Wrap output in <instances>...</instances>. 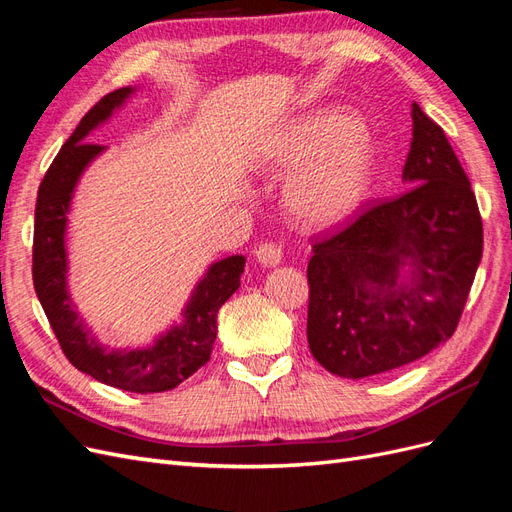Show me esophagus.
<instances>
[{
  "mask_svg": "<svg viewBox=\"0 0 512 512\" xmlns=\"http://www.w3.org/2000/svg\"><path fill=\"white\" fill-rule=\"evenodd\" d=\"M256 260L262 267H277L282 262V247L275 243H260L256 247Z\"/></svg>",
  "mask_w": 512,
  "mask_h": 512,
  "instance_id": "esophagus-1",
  "label": "esophagus"
}]
</instances>
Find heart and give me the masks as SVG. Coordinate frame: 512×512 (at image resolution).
<instances>
[{
  "mask_svg": "<svg viewBox=\"0 0 512 512\" xmlns=\"http://www.w3.org/2000/svg\"><path fill=\"white\" fill-rule=\"evenodd\" d=\"M262 173H292L284 188L288 213L312 230L348 224L369 196L376 170L374 136L339 108L292 121L260 151Z\"/></svg>",
  "mask_w": 512,
  "mask_h": 512,
  "instance_id": "heart-1",
  "label": "heart"
}]
</instances>
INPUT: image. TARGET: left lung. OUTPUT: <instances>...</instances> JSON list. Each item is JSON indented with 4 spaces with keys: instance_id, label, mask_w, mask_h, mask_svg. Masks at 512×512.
<instances>
[{
    "instance_id": "left-lung-1",
    "label": "left lung",
    "mask_w": 512,
    "mask_h": 512,
    "mask_svg": "<svg viewBox=\"0 0 512 512\" xmlns=\"http://www.w3.org/2000/svg\"><path fill=\"white\" fill-rule=\"evenodd\" d=\"M408 190L318 241L307 265V342L339 378L408 365L457 329L483 256L468 175L438 123L412 104Z\"/></svg>"
}]
</instances>
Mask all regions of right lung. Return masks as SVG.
I'll return each mask as SVG.
<instances>
[{
    "label": "right lung",
    "instance_id": "obj_1",
    "mask_svg": "<svg viewBox=\"0 0 512 512\" xmlns=\"http://www.w3.org/2000/svg\"><path fill=\"white\" fill-rule=\"evenodd\" d=\"M136 87H121L104 96L81 119L40 183L34 224V288L68 361L102 384L130 393H162L175 389L203 367L218 335L220 307L241 286L245 258L235 254L211 262L196 282L181 320L173 322L151 344L108 348L81 318L68 288L66 232L74 190L89 164L106 151L87 143L126 104Z\"/></svg>",
    "mask_w": 512,
    "mask_h": 512
}]
</instances>
